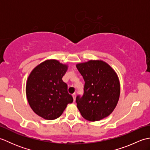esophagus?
Listing matches in <instances>:
<instances>
[{"instance_id":"1","label":"esophagus","mask_w":150,"mask_h":150,"mask_svg":"<svg viewBox=\"0 0 150 150\" xmlns=\"http://www.w3.org/2000/svg\"><path fill=\"white\" fill-rule=\"evenodd\" d=\"M72 97H73V101H75V99H76V95H75V93H73V95H72Z\"/></svg>"}]
</instances>
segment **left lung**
Segmentation results:
<instances>
[{"label":"left lung","mask_w":150,"mask_h":150,"mask_svg":"<svg viewBox=\"0 0 150 150\" xmlns=\"http://www.w3.org/2000/svg\"><path fill=\"white\" fill-rule=\"evenodd\" d=\"M85 81L82 97L76 98L81 115L90 121L108 117L119 99L120 85L115 71L102 60H90L76 64Z\"/></svg>","instance_id":"obj_1"}]
</instances>
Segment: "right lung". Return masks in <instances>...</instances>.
Instances as JSON below:
<instances>
[{
	"label": "right lung",
	"mask_w": 150,
	"mask_h": 150,
	"mask_svg": "<svg viewBox=\"0 0 150 150\" xmlns=\"http://www.w3.org/2000/svg\"><path fill=\"white\" fill-rule=\"evenodd\" d=\"M68 69L67 64L47 59L31 71L26 81V94L34 113L46 120L59 118L73 99L62 81Z\"/></svg>",
	"instance_id": "1"
}]
</instances>
